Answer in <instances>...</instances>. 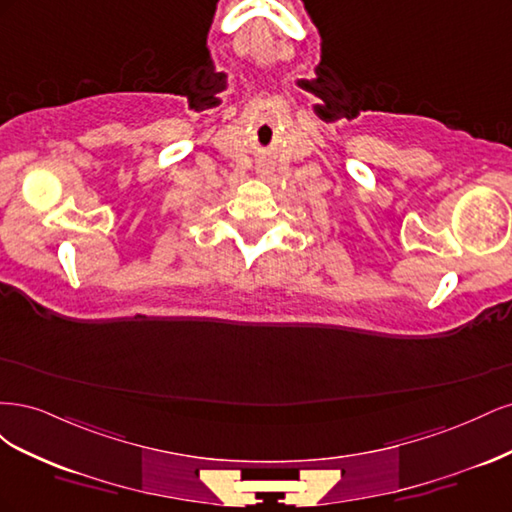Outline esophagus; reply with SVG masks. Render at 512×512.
<instances>
[{
	"instance_id": "1",
	"label": "esophagus",
	"mask_w": 512,
	"mask_h": 512,
	"mask_svg": "<svg viewBox=\"0 0 512 512\" xmlns=\"http://www.w3.org/2000/svg\"><path fill=\"white\" fill-rule=\"evenodd\" d=\"M258 173H260V175H269V170H265V168H258Z\"/></svg>"
}]
</instances>
